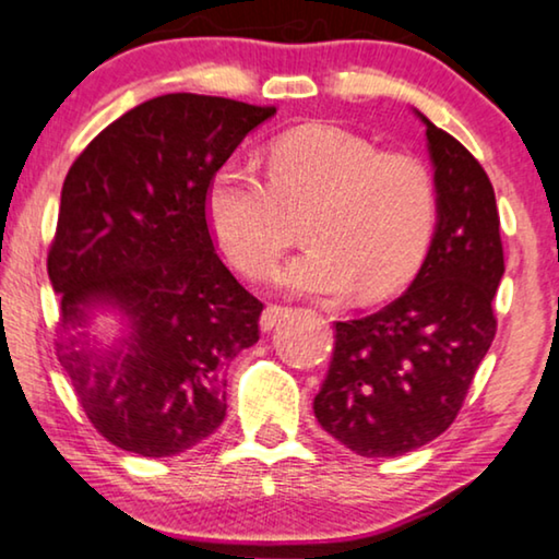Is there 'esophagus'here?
<instances>
[{"label":"esophagus","instance_id":"1","mask_svg":"<svg viewBox=\"0 0 559 559\" xmlns=\"http://www.w3.org/2000/svg\"><path fill=\"white\" fill-rule=\"evenodd\" d=\"M288 309L286 306H269V309H265L263 313H261V332H271V329H276L283 319L288 317Z\"/></svg>","mask_w":559,"mask_h":559}]
</instances>
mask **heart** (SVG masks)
Masks as SVG:
<instances>
[{
  "label": "heart",
  "instance_id": "heart-1",
  "mask_svg": "<svg viewBox=\"0 0 559 559\" xmlns=\"http://www.w3.org/2000/svg\"><path fill=\"white\" fill-rule=\"evenodd\" d=\"M269 179L242 159L210 175L204 215L227 258L250 278H265L304 215L309 246L276 273L304 296L361 298L395 294L433 238L438 190L418 156L380 152L334 123H306L269 146Z\"/></svg>",
  "mask_w": 559,
  "mask_h": 559
}]
</instances>
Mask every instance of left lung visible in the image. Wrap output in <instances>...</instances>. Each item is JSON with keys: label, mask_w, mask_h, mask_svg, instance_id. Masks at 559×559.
Returning a JSON list of instances; mask_svg holds the SVG:
<instances>
[{"label": "left lung", "mask_w": 559, "mask_h": 559, "mask_svg": "<svg viewBox=\"0 0 559 559\" xmlns=\"http://www.w3.org/2000/svg\"><path fill=\"white\" fill-rule=\"evenodd\" d=\"M415 116L438 190L428 255L382 311L336 321L332 365L313 397L321 428L367 459L403 455L448 430L497 334L491 301L504 250L493 187L461 141Z\"/></svg>", "instance_id": "obj_1"}]
</instances>
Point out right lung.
Returning <instances> with one entry per match:
<instances>
[{
	"label": "right lung",
	"mask_w": 559,
	"mask_h": 559,
	"mask_svg": "<svg viewBox=\"0 0 559 559\" xmlns=\"http://www.w3.org/2000/svg\"><path fill=\"white\" fill-rule=\"evenodd\" d=\"M271 106L167 93L106 126L70 167L47 276L58 359L114 445L167 459L225 420V372L258 342L263 304L215 253L204 190ZM122 329L100 343L90 324Z\"/></svg>",
	"instance_id": "add662e5"
}]
</instances>
